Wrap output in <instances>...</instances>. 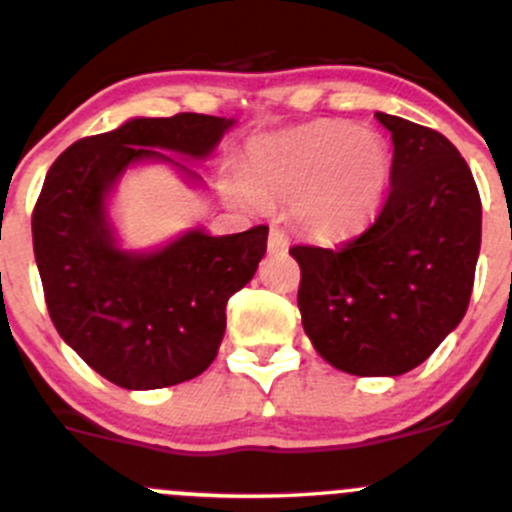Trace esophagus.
Returning <instances> with one entry per match:
<instances>
[{"instance_id":"obj_1","label":"esophagus","mask_w":512,"mask_h":512,"mask_svg":"<svg viewBox=\"0 0 512 512\" xmlns=\"http://www.w3.org/2000/svg\"><path fill=\"white\" fill-rule=\"evenodd\" d=\"M267 245H270V250H287L289 245V235L282 227L272 225L270 227V240H267Z\"/></svg>"}]
</instances>
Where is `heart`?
Masks as SVG:
<instances>
[{"label": "heart", "mask_w": 512, "mask_h": 512, "mask_svg": "<svg viewBox=\"0 0 512 512\" xmlns=\"http://www.w3.org/2000/svg\"><path fill=\"white\" fill-rule=\"evenodd\" d=\"M250 180L262 198L294 200V218L317 237H342L369 223L389 183V151L376 133L317 123L265 143Z\"/></svg>", "instance_id": "heart-1"}]
</instances>
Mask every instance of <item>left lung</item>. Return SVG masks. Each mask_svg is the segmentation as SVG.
Masks as SVG:
<instances>
[{
    "mask_svg": "<svg viewBox=\"0 0 512 512\" xmlns=\"http://www.w3.org/2000/svg\"><path fill=\"white\" fill-rule=\"evenodd\" d=\"M391 131V188L374 223L334 247L294 245L302 327L354 376L416 369L466 314L480 252V195L443 133L376 113Z\"/></svg>",
    "mask_w": 512,
    "mask_h": 512,
    "instance_id": "obj_1",
    "label": "left lung"
}]
</instances>
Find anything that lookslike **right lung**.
Segmentation results:
<instances>
[{
    "label": "right lung",
    "instance_id": "1",
    "mask_svg": "<svg viewBox=\"0 0 512 512\" xmlns=\"http://www.w3.org/2000/svg\"><path fill=\"white\" fill-rule=\"evenodd\" d=\"M232 121L205 113L133 118L71 143L49 168L32 213L34 257L56 332L103 379L163 389L203 374L225 334L227 299L267 250V225L237 235L185 232L158 252L116 247L106 195L138 160L205 158ZM193 175V173H190Z\"/></svg>",
    "mask_w": 512,
    "mask_h": 512
}]
</instances>
